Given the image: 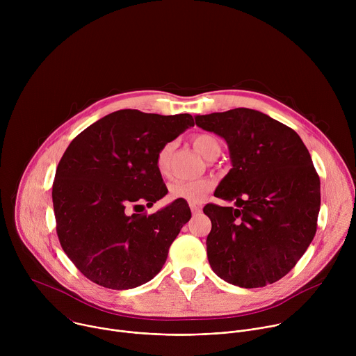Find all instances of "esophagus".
I'll use <instances>...</instances> for the list:
<instances>
[{"label": "esophagus", "mask_w": 356, "mask_h": 356, "mask_svg": "<svg viewBox=\"0 0 356 356\" xmlns=\"http://www.w3.org/2000/svg\"><path fill=\"white\" fill-rule=\"evenodd\" d=\"M190 210L193 214H198L201 211V207L198 204H190Z\"/></svg>", "instance_id": "obj_1"}]
</instances>
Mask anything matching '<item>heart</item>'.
<instances>
[{
  "label": "heart",
  "mask_w": 356,
  "mask_h": 356,
  "mask_svg": "<svg viewBox=\"0 0 356 356\" xmlns=\"http://www.w3.org/2000/svg\"><path fill=\"white\" fill-rule=\"evenodd\" d=\"M193 146L198 152L200 155L204 156L206 159L211 161L213 158L220 155V142L217 138H214L210 134H198L193 138ZM172 143H165L156 154V169L159 173L165 175L169 169V161L172 155ZM213 183L206 179H200V180H177L170 186V195L173 198L184 200L187 202H191V204H198L202 200L207 197V194L211 191Z\"/></svg>",
  "instance_id": "obj_1"
}]
</instances>
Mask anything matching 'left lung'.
Returning <instances> with one entry per match:
<instances>
[{
	"label": "left lung",
	"instance_id": "1",
	"mask_svg": "<svg viewBox=\"0 0 356 356\" xmlns=\"http://www.w3.org/2000/svg\"><path fill=\"white\" fill-rule=\"evenodd\" d=\"M195 124L222 136L232 169L214 195L239 209L207 204V257L225 282L255 289L286 276L317 231L320 177L300 136L269 115L235 108L197 115Z\"/></svg>",
	"mask_w": 356,
	"mask_h": 356
}]
</instances>
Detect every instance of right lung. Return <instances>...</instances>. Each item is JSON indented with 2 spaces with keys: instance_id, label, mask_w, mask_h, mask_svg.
<instances>
[{
  "instance_id": "right-lung-1",
  "label": "right lung",
  "mask_w": 356,
  "mask_h": 356,
  "mask_svg": "<svg viewBox=\"0 0 356 356\" xmlns=\"http://www.w3.org/2000/svg\"><path fill=\"white\" fill-rule=\"evenodd\" d=\"M190 127V114L120 110L67 146L52 188L56 232L69 259L91 282L124 290L161 272L172 242L191 218L187 201L177 198L150 216L136 213L168 194L156 154Z\"/></svg>"
}]
</instances>
